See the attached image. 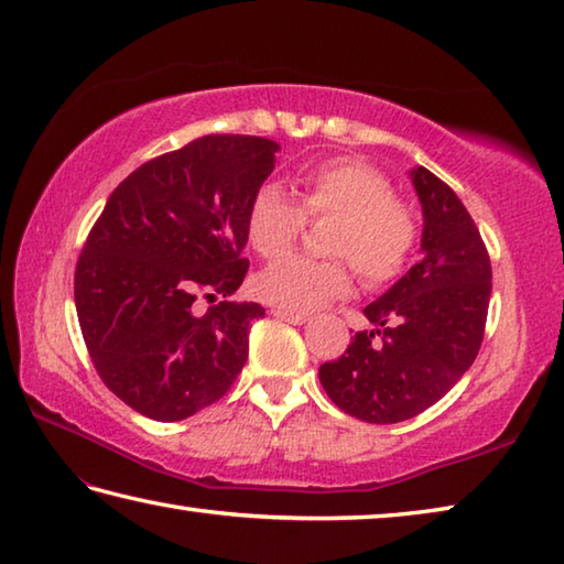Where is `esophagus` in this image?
<instances>
[{
    "instance_id": "esophagus-1",
    "label": "esophagus",
    "mask_w": 564,
    "mask_h": 564,
    "mask_svg": "<svg viewBox=\"0 0 564 564\" xmlns=\"http://www.w3.org/2000/svg\"><path fill=\"white\" fill-rule=\"evenodd\" d=\"M273 317H279V319H283V323H291V325H303V323H307V315H301V313H291V311H281V307H273Z\"/></svg>"
}]
</instances>
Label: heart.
<instances>
[{"instance_id": "b5f03b06", "label": "heart", "mask_w": 564, "mask_h": 564, "mask_svg": "<svg viewBox=\"0 0 564 564\" xmlns=\"http://www.w3.org/2000/svg\"><path fill=\"white\" fill-rule=\"evenodd\" d=\"M295 203L279 185L263 183L247 209V239L261 259L293 247L305 219H323V257L289 253L253 279V293L283 311H313L351 289V267L379 289L399 279L417 237L415 213L391 193L386 175L359 159L337 156L305 165L293 175Z\"/></svg>"}]
</instances>
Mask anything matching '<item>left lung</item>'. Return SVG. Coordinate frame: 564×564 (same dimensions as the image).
Wrapping results in <instances>:
<instances>
[{"mask_svg": "<svg viewBox=\"0 0 564 564\" xmlns=\"http://www.w3.org/2000/svg\"><path fill=\"white\" fill-rule=\"evenodd\" d=\"M423 205V259L364 307L357 333L319 383L364 423H401L427 411L477 359L491 297V259L467 207L423 165L411 171Z\"/></svg>", "mask_w": 564, "mask_h": 564, "instance_id": "1", "label": "left lung"}]
</instances>
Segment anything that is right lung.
<instances>
[{
  "mask_svg": "<svg viewBox=\"0 0 564 564\" xmlns=\"http://www.w3.org/2000/svg\"><path fill=\"white\" fill-rule=\"evenodd\" d=\"M275 143L209 134L121 181L75 267V307L99 379L153 421L223 399L249 357L259 303L227 301L245 281L247 209ZM215 296H223L219 304ZM216 305L203 312L199 303Z\"/></svg>",
  "mask_w": 564,
  "mask_h": 564,
  "instance_id": "right-lung-1",
  "label": "right lung"
}]
</instances>
